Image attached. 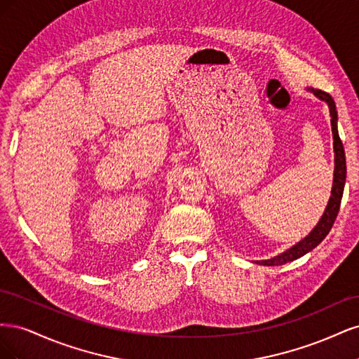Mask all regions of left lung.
Instances as JSON below:
<instances>
[{"label":"left lung","mask_w":359,"mask_h":359,"mask_svg":"<svg viewBox=\"0 0 359 359\" xmlns=\"http://www.w3.org/2000/svg\"><path fill=\"white\" fill-rule=\"evenodd\" d=\"M314 95H318L319 99L325 100L328 103L330 107V115H331V126H332V135H334V151H335V170H334V184H332V191L331 198L328 202L327 210H325L320 222L318 226L314 227L311 233L304 238L297 245L289 248L287 252L281 253L273 259L268 260H257L259 265H266V266H276V265H283L287 262H292L306 253L311 252V250L319 245L323 238L327 236L331 231V227L337 219V214L340 210V203L343 198V190H344V182H346V157H344V148L341 144V139L339 136V130H337V111H335V103L332 97L322 90H311Z\"/></svg>","instance_id":"1"}]
</instances>
